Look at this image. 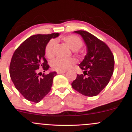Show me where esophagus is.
Listing matches in <instances>:
<instances>
[{"instance_id":"1","label":"esophagus","mask_w":132,"mask_h":132,"mask_svg":"<svg viewBox=\"0 0 132 132\" xmlns=\"http://www.w3.org/2000/svg\"><path fill=\"white\" fill-rule=\"evenodd\" d=\"M66 72V71H57V74H63V73H65Z\"/></svg>"}]
</instances>
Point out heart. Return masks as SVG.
I'll use <instances>...</instances> for the list:
<instances>
[{"label":"heart","mask_w":132,"mask_h":132,"mask_svg":"<svg viewBox=\"0 0 132 132\" xmlns=\"http://www.w3.org/2000/svg\"><path fill=\"white\" fill-rule=\"evenodd\" d=\"M63 40L71 50L78 51L82 46V41L78 36L71 35L63 38ZM56 45V41L51 40L47 43L45 49V55L48 58L53 56V50ZM76 63L75 59L70 57L68 59L56 58L51 63V67L54 70L64 71L68 69Z\"/></svg>","instance_id":"heart-1"}]
</instances>
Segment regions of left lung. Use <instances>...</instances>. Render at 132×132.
Segmentation results:
<instances>
[{
    "label": "left lung",
    "instance_id": "1",
    "mask_svg": "<svg viewBox=\"0 0 132 132\" xmlns=\"http://www.w3.org/2000/svg\"><path fill=\"white\" fill-rule=\"evenodd\" d=\"M85 42L87 54L79 64L83 74L77 75L72 88L86 96L98 95L109 82L114 68V57L110 48L102 41L83 30L74 31Z\"/></svg>",
    "mask_w": 132,
    "mask_h": 132
}]
</instances>
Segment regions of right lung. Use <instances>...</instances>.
<instances>
[{
	"instance_id": "obj_1",
	"label": "right lung",
	"mask_w": 132,
	"mask_h": 132,
	"mask_svg": "<svg viewBox=\"0 0 132 132\" xmlns=\"http://www.w3.org/2000/svg\"><path fill=\"white\" fill-rule=\"evenodd\" d=\"M60 33L35 35L24 41L15 51L10 64V76L15 88L28 101L38 103L49 93L56 72L38 76V69H49L45 49L51 38Z\"/></svg>"
}]
</instances>
